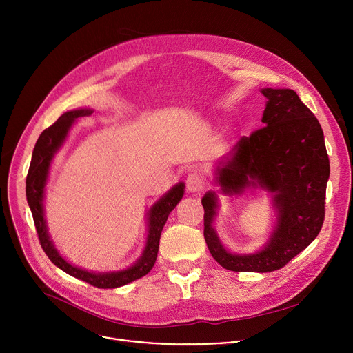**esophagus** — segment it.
I'll return each instance as SVG.
<instances>
[{
  "mask_svg": "<svg viewBox=\"0 0 353 353\" xmlns=\"http://www.w3.org/2000/svg\"><path fill=\"white\" fill-rule=\"evenodd\" d=\"M185 185H187V191L194 192V194H199L203 192L205 188V183L198 173H190L187 180H185Z\"/></svg>",
  "mask_w": 353,
  "mask_h": 353,
  "instance_id": "1",
  "label": "esophagus"
}]
</instances>
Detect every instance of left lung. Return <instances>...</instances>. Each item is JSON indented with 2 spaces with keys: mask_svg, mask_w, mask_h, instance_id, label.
<instances>
[{
  "mask_svg": "<svg viewBox=\"0 0 353 353\" xmlns=\"http://www.w3.org/2000/svg\"><path fill=\"white\" fill-rule=\"evenodd\" d=\"M267 97L265 127L241 137L216 169V181L226 195L247 187L274 192L276 226L254 254H232L212 228L218 198L203 196L204 237L212 257L236 272H272L285 267L320 233L325 215V190L330 177L321 125L292 89H261Z\"/></svg>",
  "mask_w": 353,
  "mask_h": 353,
  "instance_id": "1",
  "label": "left lung"
}]
</instances>
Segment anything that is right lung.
<instances>
[{
	"mask_svg": "<svg viewBox=\"0 0 353 353\" xmlns=\"http://www.w3.org/2000/svg\"><path fill=\"white\" fill-rule=\"evenodd\" d=\"M92 114L90 109H79L64 113L53 125L46 128L33 149L32 162L29 166L28 177H26V198L28 204L30 207L36 232L39 236V241L41 248L47 257L52 260L54 265H57L64 272L70 274L74 278H78L83 282L90 283L92 286L100 289H113L123 285H127L138 278L146 275L152 267L155 265L158 250H159V240L162 229L168 221L169 214L174 210V207L180 203L184 194V183H179L174 185L169 192H166L158 203L149 210V223H148V237L146 245L141 259L130 268L117 272H103V274H94L78 267L71 265L67 263L59 251L56 250L53 241L50 240L47 233V226L44 221V211H43V196H44V185L47 181V174L50 169V163L53 161L65 137L74 124V121L79 117Z\"/></svg>",
	"mask_w": 353,
	"mask_h": 353,
	"instance_id": "obj_1",
	"label": "right lung"
}]
</instances>
